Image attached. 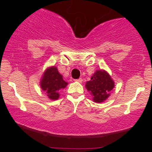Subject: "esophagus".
Wrapping results in <instances>:
<instances>
[{"mask_svg":"<svg viewBox=\"0 0 152 152\" xmlns=\"http://www.w3.org/2000/svg\"><path fill=\"white\" fill-rule=\"evenodd\" d=\"M75 81H77V82H78V83H82L83 79H82L81 78H78V79H75Z\"/></svg>","mask_w":152,"mask_h":152,"instance_id":"obj_1","label":"esophagus"}]
</instances>
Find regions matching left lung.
<instances>
[{
  "mask_svg": "<svg viewBox=\"0 0 152 152\" xmlns=\"http://www.w3.org/2000/svg\"><path fill=\"white\" fill-rule=\"evenodd\" d=\"M86 87L93 95L94 102L101 103L109 96L110 91L114 87V82L105 71H96L91 81L86 82Z\"/></svg>",
  "mask_w": 152,
  "mask_h": 152,
  "instance_id": "left-lung-1",
  "label": "left lung"
}]
</instances>
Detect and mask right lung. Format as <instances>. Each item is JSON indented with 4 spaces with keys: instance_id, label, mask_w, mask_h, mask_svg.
I'll list each match as a JSON object with an SVG mask.
<instances>
[{
    "instance_id": "add662e5",
    "label": "right lung",
    "mask_w": 152,
    "mask_h": 152,
    "mask_svg": "<svg viewBox=\"0 0 152 152\" xmlns=\"http://www.w3.org/2000/svg\"><path fill=\"white\" fill-rule=\"evenodd\" d=\"M67 84L55 66L46 69L41 81V88L52 100L58 99L59 91L65 88Z\"/></svg>"
}]
</instances>
